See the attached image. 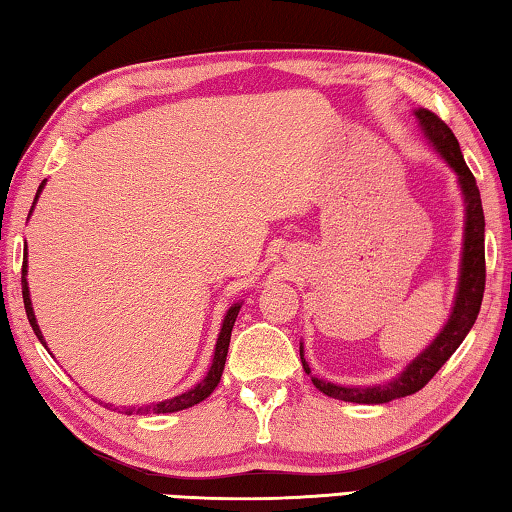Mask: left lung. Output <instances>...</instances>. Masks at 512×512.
<instances>
[{"instance_id": "1", "label": "left lung", "mask_w": 512, "mask_h": 512, "mask_svg": "<svg viewBox=\"0 0 512 512\" xmlns=\"http://www.w3.org/2000/svg\"><path fill=\"white\" fill-rule=\"evenodd\" d=\"M416 116L420 125H423L429 141L434 143V148L441 152V157L454 168V173L459 175V184L463 188L465 242L461 258L459 292H456L454 310L450 319H447L445 328L441 330V335H438L434 342L398 375V378L378 384V387H339V384L312 378V384H315L319 391H324L326 396L346 402H357V405H382V402L405 398L423 389L438 373V369L450 360L456 348L461 346L465 335L470 333V328L474 326V321H477V315L481 310L483 290H486V245H483L486 220H483V206L477 179H474L472 170L465 164L459 141H456L454 132L447 128V123L438 119V116L429 110H416ZM301 362L303 371L310 375V366L303 360V346Z\"/></svg>"}]
</instances>
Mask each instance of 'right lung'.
<instances>
[{"mask_svg": "<svg viewBox=\"0 0 512 512\" xmlns=\"http://www.w3.org/2000/svg\"><path fill=\"white\" fill-rule=\"evenodd\" d=\"M44 182L40 184L38 188V195L42 191ZM38 195H35V200H38ZM22 299H24V310H26V317H29V324L33 328V333L38 335L40 342L44 344L42 339V333H40V326L38 321H35V315H33V308H31V297H29V283H26V258L22 263ZM240 312V303H236V306H231L227 317H224L222 321V330H220V337H218V344H215V353H213V364L209 373H206V378L197 384V387H193L191 391L182 393V396H175L173 400H164V402H152V405H143V407H123V414H173V411H182V409H188L197 405V402H202L204 398H209L213 389L218 387V382L222 378V371H224V362H227V353H229V339H231V330H233V324H236V317ZM47 346V344H44ZM107 407V405H105Z\"/></svg>", "mask_w": 512, "mask_h": 512, "instance_id": "right-lung-1", "label": "right lung"}]
</instances>
